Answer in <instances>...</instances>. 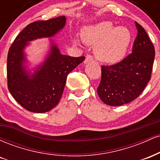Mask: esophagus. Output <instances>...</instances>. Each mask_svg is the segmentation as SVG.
Instances as JSON below:
<instances>
[{"mask_svg": "<svg viewBox=\"0 0 160 160\" xmlns=\"http://www.w3.org/2000/svg\"><path fill=\"white\" fill-rule=\"evenodd\" d=\"M92 61H93L92 57L90 55H87V56H86L85 60H84V64H87L89 63V62H91Z\"/></svg>", "mask_w": 160, "mask_h": 160, "instance_id": "34e87169", "label": "esophagus"}]
</instances>
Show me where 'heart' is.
Returning <instances> with one entry per match:
<instances>
[{
    "instance_id": "b5f03b06",
    "label": "heart",
    "mask_w": 160,
    "mask_h": 160,
    "mask_svg": "<svg viewBox=\"0 0 160 160\" xmlns=\"http://www.w3.org/2000/svg\"><path fill=\"white\" fill-rule=\"evenodd\" d=\"M81 38L87 45L94 47V53L99 61L113 65L126 57L132 34L126 27L114 28L111 22L102 21L82 28Z\"/></svg>"
}]
</instances>
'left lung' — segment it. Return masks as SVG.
<instances>
[{"label":"left lung","mask_w":160,"mask_h":160,"mask_svg":"<svg viewBox=\"0 0 160 160\" xmlns=\"http://www.w3.org/2000/svg\"><path fill=\"white\" fill-rule=\"evenodd\" d=\"M138 35L131 54L111 66H102L97 92L110 106H120L139 96L150 80L155 49L143 27L135 22Z\"/></svg>","instance_id":"left-lung-1"}]
</instances>
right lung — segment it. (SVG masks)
Instances as JSON below:
<instances>
[{
    "mask_svg": "<svg viewBox=\"0 0 160 160\" xmlns=\"http://www.w3.org/2000/svg\"><path fill=\"white\" fill-rule=\"evenodd\" d=\"M65 16L29 24L16 37L7 56V85L16 102L27 111L45 113L59 102L67 76L85 59L62 55L53 38L65 26ZM49 38L44 60L32 66L25 49L31 41Z\"/></svg>",
    "mask_w": 160,
    "mask_h": 160,
    "instance_id": "1",
    "label": "right lung"
}]
</instances>
